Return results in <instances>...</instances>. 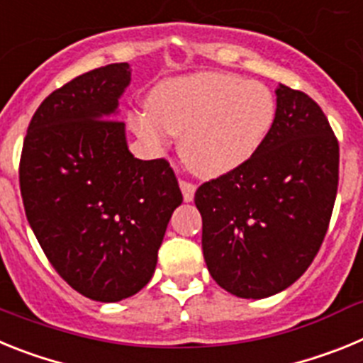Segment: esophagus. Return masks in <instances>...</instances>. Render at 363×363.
<instances>
[{
	"label": "esophagus",
	"instance_id": "34e87169",
	"mask_svg": "<svg viewBox=\"0 0 363 363\" xmlns=\"http://www.w3.org/2000/svg\"><path fill=\"white\" fill-rule=\"evenodd\" d=\"M179 189H182L184 200L192 201V198H194V191H196L194 184H191V182H185V179H179Z\"/></svg>",
	"mask_w": 363,
	"mask_h": 363
}]
</instances>
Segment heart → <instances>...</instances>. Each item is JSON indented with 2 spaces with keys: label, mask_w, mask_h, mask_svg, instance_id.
Masks as SVG:
<instances>
[{
  "label": "heart",
  "mask_w": 363,
  "mask_h": 363,
  "mask_svg": "<svg viewBox=\"0 0 363 363\" xmlns=\"http://www.w3.org/2000/svg\"><path fill=\"white\" fill-rule=\"evenodd\" d=\"M145 112L129 123L150 149L167 134L179 136L185 165L201 178H218L245 165L262 149L277 120L267 85L229 72H196L163 79L147 94Z\"/></svg>",
  "instance_id": "b5f03b06"
}]
</instances>
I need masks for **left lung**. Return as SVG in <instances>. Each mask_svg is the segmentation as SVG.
<instances>
[{
	"label": "left lung",
	"mask_w": 363,
	"mask_h": 363,
	"mask_svg": "<svg viewBox=\"0 0 363 363\" xmlns=\"http://www.w3.org/2000/svg\"><path fill=\"white\" fill-rule=\"evenodd\" d=\"M338 165V140L320 105L280 83L277 120L262 149L194 194L214 281L252 300L294 284L325 238Z\"/></svg>",
	"instance_id": "1"
}]
</instances>
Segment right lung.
Here are the masks:
<instances>
[{
    "instance_id": "obj_1",
    "label": "right lung",
    "mask_w": 363,
    "mask_h": 363,
    "mask_svg": "<svg viewBox=\"0 0 363 363\" xmlns=\"http://www.w3.org/2000/svg\"><path fill=\"white\" fill-rule=\"evenodd\" d=\"M129 83V63H112L56 89L34 112L19 160L25 214L45 256L96 301L149 284L184 201L167 160L129 152L125 123L114 120Z\"/></svg>"
}]
</instances>
